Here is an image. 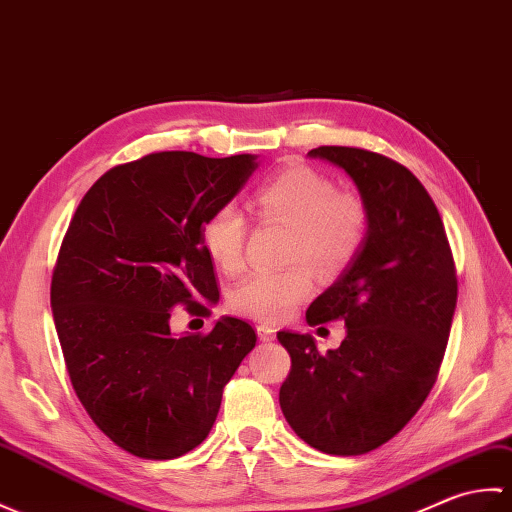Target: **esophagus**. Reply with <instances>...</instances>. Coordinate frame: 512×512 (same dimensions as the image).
<instances>
[{"instance_id": "esophagus-1", "label": "esophagus", "mask_w": 512, "mask_h": 512, "mask_svg": "<svg viewBox=\"0 0 512 512\" xmlns=\"http://www.w3.org/2000/svg\"><path fill=\"white\" fill-rule=\"evenodd\" d=\"M256 333H258L260 342H274V339H276V328L269 326V324H258Z\"/></svg>"}]
</instances>
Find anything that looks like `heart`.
Returning a JSON list of instances; mask_svg holds the SVG:
<instances>
[{"mask_svg": "<svg viewBox=\"0 0 512 512\" xmlns=\"http://www.w3.org/2000/svg\"><path fill=\"white\" fill-rule=\"evenodd\" d=\"M254 208L263 219L291 227L287 260H306L324 276L346 269L368 234L363 201L337 192L331 179L306 166H293L267 179L254 192ZM247 232L245 212L234 201L221 203L203 223L206 254L225 274L241 271ZM306 263L247 274L230 291L232 311L263 322L287 320L313 293V274Z\"/></svg>", "mask_w": 512, "mask_h": 512, "instance_id": "heart-1", "label": "heart"}]
</instances>
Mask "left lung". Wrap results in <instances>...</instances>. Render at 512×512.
I'll use <instances>...</instances> for the list:
<instances>
[{"mask_svg":"<svg viewBox=\"0 0 512 512\" xmlns=\"http://www.w3.org/2000/svg\"><path fill=\"white\" fill-rule=\"evenodd\" d=\"M309 155L355 181L368 234L306 311L309 326L344 320L342 346L320 355L309 333H278L291 357L280 407L306 445L361 456L399 434L434 388L458 300L456 265L436 203L403 164L352 146Z\"/></svg>","mask_w":512,"mask_h":512,"instance_id":"1","label":"left lung"}]
</instances>
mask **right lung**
Segmentation results:
<instances>
[{
    "label": "right lung",
    "mask_w": 512,
    "mask_h": 512,
    "mask_svg": "<svg viewBox=\"0 0 512 512\" xmlns=\"http://www.w3.org/2000/svg\"><path fill=\"white\" fill-rule=\"evenodd\" d=\"M256 168L247 153H151L107 170L67 227L50 287L56 335L87 414L133 456L173 460L201 445L256 346L236 317L208 335L175 337L168 324L177 304L210 313L219 300L201 230Z\"/></svg>",
    "instance_id": "1"
}]
</instances>
